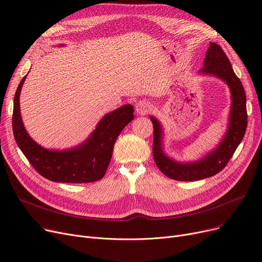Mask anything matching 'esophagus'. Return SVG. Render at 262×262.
<instances>
[{
  "label": "esophagus",
  "instance_id": "34e87169",
  "mask_svg": "<svg viewBox=\"0 0 262 262\" xmlns=\"http://www.w3.org/2000/svg\"><path fill=\"white\" fill-rule=\"evenodd\" d=\"M135 110H136V112H138L139 114H141V115H145V114H148L149 112L151 111V104L149 103L148 101L142 100V101H140V102L136 103V105H135Z\"/></svg>",
  "mask_w": 262,
  "mask_h": 262
}]
</instances>
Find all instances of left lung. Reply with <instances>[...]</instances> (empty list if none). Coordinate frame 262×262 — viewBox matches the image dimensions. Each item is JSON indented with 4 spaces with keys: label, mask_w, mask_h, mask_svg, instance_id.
<instances>
[{
    "label": "left lung",
    "mask_w": 262,
    "mask_h": 262,
    "mask_svg": "<svg viewBox=\"0 0 262 262\" xmlns=\"http://www.w3.org/2000/svg\"><path fill=\"white\" fill-rule=\"evenodd\" d=\"M201 74L213 76L225 82L231 94L228 127L220 144L194 162H178L169 158L163 149V128L160 121L150 116L154 124V159L159 169L168 178L178 181H196L216 175L226 166L238 148L247 127L246 96L240 79L235 76L230 61L223 49L210 42Z\"/></svg>",
    "instance_id": "obj_1"
}]
</instances>
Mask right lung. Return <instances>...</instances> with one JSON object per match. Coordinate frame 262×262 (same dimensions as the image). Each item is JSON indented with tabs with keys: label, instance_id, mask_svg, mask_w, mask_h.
I'll return each mask as SVG.
<instances>
[{
	"label": "right lung",
	"instance_id": "add662e5",
	"mask_svg": "<svg viewBox=\"0 0 262 262\" xmlns=\"http://www.w3.org/2000/svg\"><path fill=\"white\" fill-rule=\"evenodd\" d=\"M24 77L14 99L12 131L23 155L40 175L54 182L87 183L100 180L107 169L113 155L116 139L134 118L133 106L126 104L105 114L85 142L77 147L53 150L37 144L29 133L21 118L20 93L26 81Z\"/></svg>",
	"mask_w": 262,
	"mask_h": 262
}]
</instances>
